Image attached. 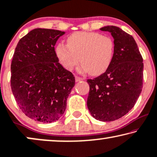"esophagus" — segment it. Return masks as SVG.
<instances>
[{
    "instance_id": "obj_1",
    "label": "esophagus",
    "mask_w": 157,
    "mask_h": 157,
    "mask_svg": "<svg viewBox=\"0 0 157 157\" xmlns=\"http://www.w3.org/2000/svg\"><path fill=\"white\" fill-rule=\"evenodd\" d=\"M83 80V78L80 77H78V76H75V81H76L77 82H80V81H82Z\"/></svg>"
}]
</instances>
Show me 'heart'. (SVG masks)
Here are the masks:
<instances>
[{"mask_svg":"<svg viewBox=\"0 0 157 157\" xmlns=\"http://www.w3.org/2000/svg\"><path fill=\"white\" fill-rule=\"evenodd\" d=\"M67 45L59 43L56 54L66 70H72L82 62L81 72H88L92 75L103 73L109 67L114 54L115 44L111 37L96 32L79 31L67 39Z\"/></svg>","mask_w":157,"mask_h":157,"instance_id":"1","label":"heart"}]
</instances>
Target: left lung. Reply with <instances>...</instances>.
Instances as JSON below:
<instances>
[{
    "instance_id": "left-lung-1",
    "label": "left lung",
    "mask_w": 157,
    "mask_h": 157,
    "mask_svg": "<svg viewBox=\"0 0 157 157\" xmlns=\"http://www.w3.org/2000/svg\"><path fill=\"white\" fill-rule=\"evenodd\" d=\"M114 39L112 62L103 74L87 80L90 92L87 105L92 116L100 121H113L134 106L143 87V58L130 34L119 27L100 29Z\"/></svg>"
}]
</instances>
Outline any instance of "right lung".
I'll use <instances>...</instances> for the list:
<instances>
[{
  "instance_id": "add662e5",
  "label": "right lung",
  "mask_w": 157,
  "mask_h": 157,
  "mask_svg": "<svg viewBox=\"0 0 157 157\" xmlns=\"http://www.w3.org/2000/svg\"><path fill=\"white\" fill-rule=\"evenodd\" d=\"M65 32L35 29L18 41L12 59L10 86L29 118L49 124L59 120L75 86L72 72L59 63L54 46Z\"/></svg>"
}]
</instances>
